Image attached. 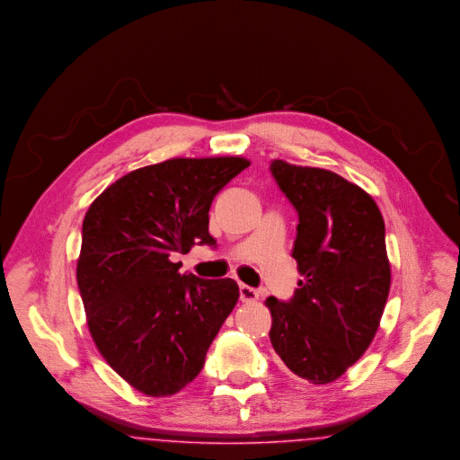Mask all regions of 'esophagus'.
<instances>
[{
  "mask_svg": "<svg viewBox=\"0 0 460 460\" xmlns=\"http://www.w3.org/2000/svg\"><path fill=\"white\" fill-rule=\"evenodd\" d=\"M239 297H241L243 303H253V301L258 299V291L253 289V288H250V286L241 284L239 286Z\"/></svg>",
  "mask_w": 460,
  "mask_h": 460,
  "instance_id": "34e87169",
  "label": "esophagus"
}]
</instances>
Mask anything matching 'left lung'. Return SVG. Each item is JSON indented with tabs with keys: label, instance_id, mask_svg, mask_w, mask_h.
<instances>
[{
	"label": "left lung",
	"instance_id": "left-lung-1",
	"mask_svg": "<svg viewBox=\"0 0 460 460\" xmlns=\"http://www.w3.org/2000/svg\"><path fill=\"white\" fill-rule=\"evenodd\" d=\"M270 171L299 217L293 258L303 276L291 301H265L270 342L295 375L331 384L365 354L385 310V224L363 188L332 171L280 159Z\"/></svg>",
	"mask_w": 460,
	"mask_h": 460
}]
</instances>
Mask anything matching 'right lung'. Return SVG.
Here are the masks:
<instances>
[{
    "mask_svg": "<svg viewBox=\"0 0 460 460\" xmlns=\"http://www.w3.org/2000/svg\"><path fill=\"white\" fill-rule=\"evenodd\" d=\"M248 165L243 157L146 165L108 186L85 214L76 282L87 325L108 365L146 395L188 385L238 303L233 279L180 274L171 257L216 244L212 200Z\"/></svg>",
    "mask_w": 460,
    "mask_h": 460,
    "instance_id": "add662e5",
    "label": "right lung"
}]
</instances>
